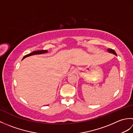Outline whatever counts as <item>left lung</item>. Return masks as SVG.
I'll use <instances>...</instances> for the list:
<instances>
[{"mask_svg":"<svg viewBox=\"0 0 133 133\" xmlns=\"http://www.w3.org/2000/svg\"><path fill=\"white\" fill-rule=\"evenodd\" d=\"M107 51H108L110 53H112V54H113L117 55V54H116V52H115V51L114 50H112V49H107Z\"/></svg>","mask_w":133,"mask_h":133,"instance_id":"obj_1","label":"left lung"}]
</instances>
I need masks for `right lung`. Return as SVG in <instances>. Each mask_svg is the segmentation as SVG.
Here are the masks:
<instances>
[{"label":"right lung","instance_id":"obj_1","mask_svg":"<svg viewBox=\"0 0 133 133\" xmlns=\"http://www.w3.org/2000/svg\"><path fill=\"white\" fill-rule=\"evenodd\" d=\"M48 52L47 50H39V51H34L31 53L29 54L25 55L23 59L26 58V57H28V56H31V55H39V54H45V53H47Z\"/></svg>","mask_w":133,"mask_h":133}]
</instances>
